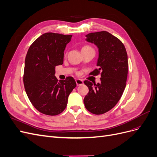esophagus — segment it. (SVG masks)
I'll return each mask as SVG.
<instances>
[{
    "label": "esophagus",
    "instance_id": "34e87169",
    "mask_svg": "<svg viewBox=\"0 0 157 157\" xmlns=\"http://www.w3.org/2000/svg\"><path fill=\"white\" fill-rule=\"evenodd\" d=\"M76 83H77V86H80V85H82L84 84L83 80L81 79H77L76 80Z\"/></svg>",
    "mask_w": 157,
    "mask_h": 157
}]
</instances>
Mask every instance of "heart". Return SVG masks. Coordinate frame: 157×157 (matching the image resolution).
<instances>
[{
    "label": "heart",
    "mask_w": 157,
    "mask_h": 157,
    "mask_svg": "<svg viewBox=\"0 0 157 157\" xmlns=\"http://www.w3.org/2000/svg\"><path fill=\"white\" fill-rule=\"evenodd\" d=\"M94 50L91 46H90L88 45H86V46H84L82 48V50Z\"/></svg>",
    "instance_id": "b5f03b06"
}]
</instances>
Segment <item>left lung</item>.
Masks as SVG:
<instances>
[{
	"instance_id": "1",
	"label": "left lung",
	"mask_w": 157,
	"mask_h": 157,
	"mask_svg": "<svg viewBox=\"0 0 157 157\" xmlns=\"http://www.w3.org/2000/svg\"><path fill=\"white\" fill-rule=\"evenodd\" d=\"M86 40L96 45L99 50L96 69L90 73L101 75V82L92 84L85 80L89 89L84 99V106L95 115H101L116 105L126 87L128 56L122 42L107 31L91 33Z\"/></svg>"
}]
</instances>
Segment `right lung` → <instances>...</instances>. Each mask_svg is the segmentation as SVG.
I'll return each mask as SVG.
<instances>
[{
  "mask_svg": "<svg viewBox=\"0 0 157 157\" xmlns=\"http://www.w3.org/2000/svg\"><path fill=\"white\" fill-rule=\"evenodd\" d=\"M72 35L46 33L30 46L25 57L23 84L31 103L38 111L59 115L67 106L68 97L77 86L75 79L58 80L56 66L63 63L64 50Z\"/></svg>",
  "mask_w": 157,
  "mask_h": 157,
  "instance_id": "right-lung-1",
  "label": "right lung"
}]
</instances>
